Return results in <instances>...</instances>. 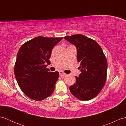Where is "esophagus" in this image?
Here are the masks:
<instances>
[{
	"mask_svg": "<svg viewBox=\"0 0 126 126\" xmlns=\"http://www.w3.org/2000/svg\"><path fill=\"white\" fill-rule=\"evenodd\" d=\"M60 75L62 77H64L66 75V74L65 73H64L62 71H60Z\"/></svg>",
	"mask_w": 126,
	"mask_h": 126,
	"instance_id": "esophagus-1",
	"label": "esophagus"
}]
</instances>
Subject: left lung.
<instances>
[{
	"mask_svg": "<svg viewBox=\"0 0 126 126\" xmlns=\"http://www.w3.org/2000/svg\"><path fill=\"white\" fill-rule=\"evenodd\" d=\"M75 45L77 60L81 73L76 82L69 87L71 93L82 101L94 98L102 89L107 79V61L101 47L94 40L83 34L64 37Z\"/></svg>",
	"mask_w": 126,
	"mask_h": 126,
	"instance_id": "obj_1",
	"label": "left lung"
}]
</instances>
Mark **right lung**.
I'll use <instances>...</instances> for the list:
<instances>
[{"label": "right lung", "instance_id": "add662e5", "mask_svg": "<svg viewBox=\"0 0 126 126\" xmlns=\"http://www.w3.org/2000/svg\"><path fill=\"white\" fill-rule=\"evenodd\" d=\"M63 39L38 36L26 42L19 50L15 65L18 84L24 94L35 101L49 97L55 89L58 71L47 68L53 47Z\"/></svg>", "mask_w": 126, "mask_h": 126}]
</instances>
